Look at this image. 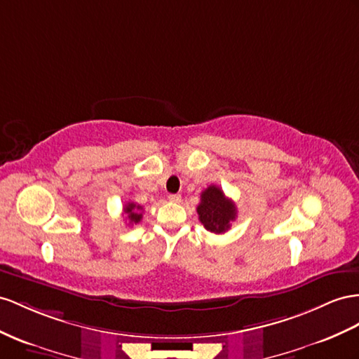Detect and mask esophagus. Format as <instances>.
I'll return each mask as SVG.
<instances>
[{
	"label": "esophagus",
	"instance_id": "obj_1",
	"mask_svg": "<svg viewBox=\"0 0 359 359\" xmlns=\"http://www.w3.org/2000/svg\"><path fill=\"white\" fill-rule=\"evenodd\" d=\"M180 196L179 194H170L168 196V200L171 201V203H179V201H180Z\"/></svg>",
	"mask_w": 359,
	"mask_h": 359
}]
</instances>
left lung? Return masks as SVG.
<instances>
[{
  "mask_svg": "<svg viewBox=\"0 0 359 359\" xmlns=\"http://www.w3.org/2000/svg\"><path fill=\"white\" fill-rule=\"evenodd\" d=\"M197 214L206 231L224 233L231 229L232 222H235L236 206L231 198L224 196L222 188L210 185L201 192Z\"/></svg>",
  "mask_w": 359,
  "mask_h": 359,
  "instance_id": "1",
  "label": "left lung"
}]
</instances>
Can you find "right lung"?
<instances>
[{"mask_svg":"<svg viewBox=\"0 0 359 359\" xmlns=\"http://www.w3.org/2000/svg\"><path fill=\"white\" fill-rule=\"evenodd\" d=\"M142 206L133 203V201H128L124 206V214L128 219V224H137L142 219Z\"/></svg>","mask_w":359,"mask_h":359,"instance_id":"1","label":"right lung"}]
</instances>
